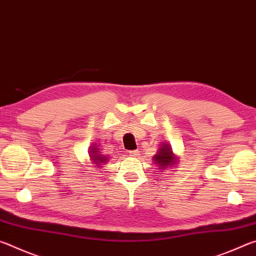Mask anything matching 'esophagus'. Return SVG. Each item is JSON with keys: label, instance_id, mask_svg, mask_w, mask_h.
Masks as SVG:
<instances>
[{"label": "esophagus", "instance_id": "34e87169", "mask_svg": "<svg viewBox=\"0 0 256 256\" xmlns=\"http://www.w3.org/2000/svg\"><path fill=\"white\" fill-rule=\"evenodd\" d=\"M138 150H132V151H128V156H131V157H136L138 156Z\"/></svg>", "mask_w": 256, "mask_h": 256}]
</instances>
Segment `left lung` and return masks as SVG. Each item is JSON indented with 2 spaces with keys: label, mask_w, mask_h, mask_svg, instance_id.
Here are the masks:
<instances>
[{
  "label": "left lung",
  "mask_w": 256,
  "mask_h": 256,
  "mask_svg": "<svg viewBox=\"0 0 256 256\" xmlns=\"http://www.w3.org/2000/svg\"><path fill=\"white\" fill-rule=\"evenodd\" d=\"M159 149L156 154L152 160L154 164H157L159 170H164L168 168H175L178 164V157L172 152V146L168 142H162L159 144Z\"/></svg>",
  "instance_id": "obj_1"
}]
</instances>
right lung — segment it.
Masks as SVG:
<instances>
[{
    "instance_id": "add662e5",
    "label": "right lung",
    "mask_w": 256,
    "mask_h": 256,
    "mask_svg": "<svg viewBox=\"0 0 256 256\" xmlns=\"http://www.w3.org/2000/svg\"><path fill=\"white\" fill-rule=\"evenodd\" d=\"M88 154L90 157V162L92 164V167H94V168L104 167V164H105L108 160H110L106 154H102L100 152V149L98 148L97 144H92L89 146Z\"/></svg>"
}]
</instances>
